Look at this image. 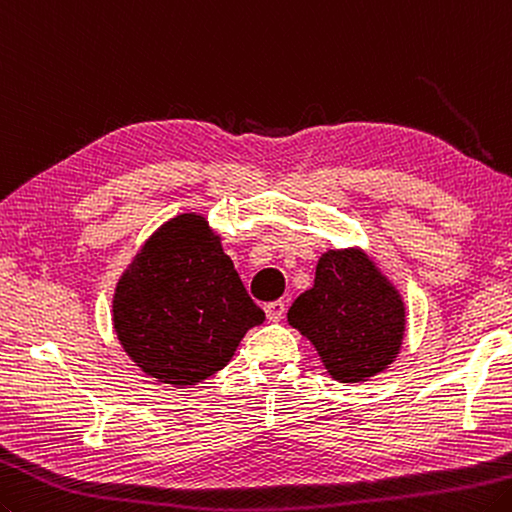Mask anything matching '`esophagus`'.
<instances>
[{
	"instance_id": "1",
	"label": "esophagus",
	"mask_w": 512,
	"mask_h": 512,
	"mask_svg": "<svg viewBox=\"0 0 512 512\" xmlns=\"http://www.w3.org/2000/svg\"><path fill=\"white\" fill-rule=\"evenodd\" d=\"M264 310H266V317L270 319V322H279V319H282L286 313V302H282V299H275V302H268L264 306Z\"/></svg>"
}]
</instances>
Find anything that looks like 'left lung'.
Segmentation results:
<instances>
[{
    "instance_id": "1",
    "label": "left lung",
    "mask_w": 512,
    "mask_h": 512,
    "mask_svg": "<svg viewBox=\"0 0 512 512\" xmlns=\"http://www.w3.org/2000/svg\"><path fill=\"white\" fill-rule=\"evenodd\" d=\"M404 302L362 250H328L315 284L295 299L288 322L344 384L366 382L393 362L406 330Z\"/></svg>"
}]
</instances>
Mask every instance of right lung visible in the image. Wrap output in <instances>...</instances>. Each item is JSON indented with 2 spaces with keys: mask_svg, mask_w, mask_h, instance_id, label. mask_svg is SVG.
I'll list each match as a JSON object with an SVG mask.
<instances>
[{
  "mask_svg": "<svg viewBox=\"0 0 512 512\" xmlns=\"http://www.w3.org/2000/svg\"><path fill=\"white\" fill-rule=\"evenodd\" d=\"M264 322L202 215L170 219L139 250L115 290L113 324L128 357L173 386L222 370L248 328Z\"/></svg>",
  "mask_w": 512,
  "mask_h": 512,
  "instance_id": "right-lung-1",
  "label": "right lung"
}]
</instances>
